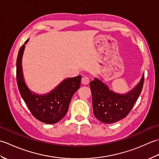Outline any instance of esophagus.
<instances>
[{
  "mask_svg": "<svg viewBox=\"0 0 159 159\" xmlns=\"http://www.w3.org/2000/svg\"><path fill=\"white\" fill-rule=\"evenodd\" d=\"M89 83V78L88 77L84 76L82 77V84H84V85H87Z\"/></svg>",
  "mask_w": 159,
  "mask_h": 159,
  "instance_id": "1",
  "label": "esophagus"
}]
</instances>
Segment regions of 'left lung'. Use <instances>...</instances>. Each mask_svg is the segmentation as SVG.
I'll list each match as a JSON object with an SVG mask.
<instances>
[{"instance_id":"8db88e82","label":"left lung","mask_w":159,"mask_h":159,"mask_svg":"<svg viewBox=\"0 0 159 159\" xmlns=\"http://www.w3.org/2000/svg\"><path fill=\"white\" fill-rule=\"evenodd\" d=\"M143 82L144 75L134 89L125 95H119L95 78L90 82L94 115L103 124H113L125 118L140 95Z\"/></svg>"}]
</instances>
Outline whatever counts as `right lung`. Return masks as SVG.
Returning a JSON list of instances; mask_svg holds the SVG:
<instances>
[{"label": "right lung", "instance_id": "1", "mask_svg": "<svg viewBox=\"0 0 159 159\" xmlns=\"http://www.w3.org/2000/svg\"><path fill=\"white\" fill-rule=\"evenodd\" d=\"M24 49L25 44H22L16 60V80L21 97L35 119L47 124H56L66 114L71 98L80 88L82 76L66 79L47 95L32 93L25 84L22 75L21 61Z\"/></svg>", "mask_w": 159, "mask_h": 159}]
</instances>
